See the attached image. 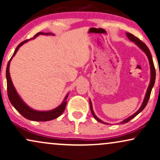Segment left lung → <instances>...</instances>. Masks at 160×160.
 Here are the masks:
<instances>
[{
	"instance_id": "obj_1",
	"label": "left lung",
	"mask_w": 160,
	"mask_h": 160,
	"mask_svg": "<svg viewBox=\"0 0 160 160\" xmlns=\"http://www.w3.org/2000/svg\"><path fill=\"white\" fill-rule=\"evenodd\" d=\"M126 35H127V37H128V39L131 40V41L134 42V43L136 44V45L138 46L139 48H140L141 49H142V51L145 52V54H146V55H147L148 59V61H149V63H150V67H151V80H150V83H149V86H148V87L146 94H145V98H144V100H143V102H142V106H140V108H139V110L137 111L136 113H134V114H133V115H131V116L128 117V118H127V119H125V120L122 121V122H120V123H122V124H124V123L128 122V121H130L131 119H133V118H134V117H136L137 114H139V113L142 112L143 109L145 108V107L146 106L148 102L149 98H150L151 92V90H152V88H153V85H154L155 78H156V71H155L154 65H153L152 56H151V52H150V51H149V48L147 47V46L145 45V44L143 43L142 41H141V40H139V38H137V37H135V36L134 35H132V34L127 32ZM89 102H90L91 111H92V115H93V117H94L95 120H98V122H100L101 123H103V124H108V123L104 122L103 121H102L101 120H100V119H99L98 117L94 114V111H93V108H92V101H91V100H89Z\"/></svg>"
}]
</instances>
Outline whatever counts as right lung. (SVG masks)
I'll use <instances>...</instances> for the list:
<instances>
[{
	"label": "right lung",
	"mask_w": 160,
	"mask_h": 160,
	"mask_svg": "<svg viewBox=\"0 0 160 160\" xmlns=\"http://www.w3.org/2000/svg\"><path fill=\"white\" fill-rule=\"evenodd\" d=\"M39 35H45V33L43 32H38V34H36L35 38ZM46 35H52V33H46ZM29 41V40H26L22 42L17 46L15 52H14L12 57L11 58V59L9 60V61L8 62L7 66V71H6V76H7V93H8V98L9 99L10 102L12 105L15 107V108L18 111V112L21 114L22 116L25 117V118L28 119V120H33V121H49L52 120L54 119L58 118V117H60V115L62 114V112H64L66 108V103H67V99L68 94L66 95L65 99H64L63 102L59 106L57 107L56 108L52 109L51 111H46V112H40V111H36L30 108L26 105L25 102L22 100V99L20 98V96L18 95V92H16L15 87H14L12 82L11 77H10L9 74V65H10V61H11L12 58L15 55V54L17 53L18 48L24 44L26 42Z\"/></svg>",
	"instance_id": "right-lung-1"
}]
</instances>
